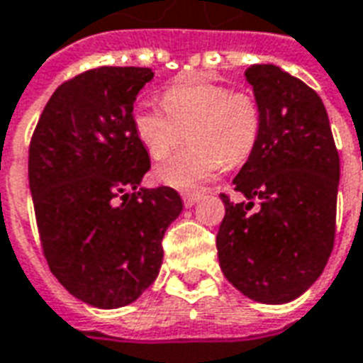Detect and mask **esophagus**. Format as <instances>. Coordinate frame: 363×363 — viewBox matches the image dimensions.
Returning <instances> with one entry per match:
<instances>
[{
	"label": "esophagus",
	"mask_w": 363,
	"mask_h": 363,
	"mask_svg": "<svg viewBox=\"0 0 363 363\" xmlns=\"http://www.w3.org/2000/svg\"><path fill=\"white\" fill-rule=\"evenodd\" d=\"M201 200V196L200 194H182V201H184V207H194L198 201Z\"/></svg>",
	"instance_id": "esophagus-1"
}]
</instances>
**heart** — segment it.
Segmentation results:
<instances>
[{"mask_svg": "<svg viewBox=\"0 0 363 363\" xmlns=\"http://www.w3.org/2000/svg\"><path fill=\"white\" fill-rule=\"evenodd\" d=\"M163 108L138 104L133 127L154 160H165L184 143L190 148L157 167L154 177L165 186L198 190L223 165H238L255 150L261 137V106L249 91L192 77L165 89Z\"/></svg>", "mask_w": 363, "mask_h": 363, "instance_id": "heart-1", "label": "heart"}]
</instances>
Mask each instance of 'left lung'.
Instances as JSON below:
<instances>
[{
	"instance_id": "left-lung-1",
	"label": "left lung",
	"mask_w": 363,
	"mask_h": 363,
	"mask_svg": "<svg viewBox=\"0 0 363 363\" xmlns=\"http://www.w3.org/2000/svg\"><path fill=\"white\" fill-rule=\"evenodd\" d=\"M245 79L261 106V137L234 179L247 203L220 196L218 264L245 297L284 304L320 278L331 255L339 152L322 99L306 83L274 65L249 66Z\"/></svg>"
}]
</instances>
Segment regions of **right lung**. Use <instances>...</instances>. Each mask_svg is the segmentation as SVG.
I'll use <instances>...</instances> for the list:
<instances>
[{"instance_id": "add662e5", "label": "right lung", "mask_w": 363, "mask_h": 363, "mask_svg": "<svg viewBox=\"0 0 363 363\" xmlns=\"http://www.w3.org/2000/svg\"><path fill=\"white\" fill-rule=\"evenodd\" d=\"M152 77L150 68L101 66L68 79L30 143L28 181L47 264L66 291L96 308L131 304L154 284L163 234L182 211L173 188L140 186L150 156L133 104Z\"/></svg>"}]
</instances>
